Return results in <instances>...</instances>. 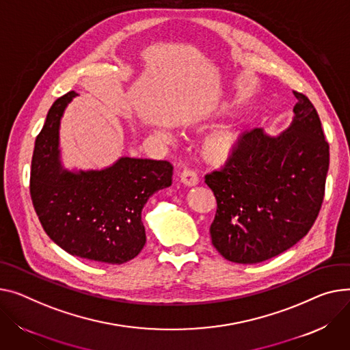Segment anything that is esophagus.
Segmentation results:
<instances>
[{"instance_id": "esophagus-1", "label": "esophagus", "mask_w": 350, "mask_h": 350, "mask_svg": "<svg viewBox=\"0 0 350 350\" xmlns=\"http://www.w3.org/2000/svg\"><path fill=\"white\" fill-rule=\"evenodd\" d=\"M180 181L185 185H189V187H193V185L198 184V176L196 172H193L190 169H185L180 173Z\"/></svg>"}]
</instances>
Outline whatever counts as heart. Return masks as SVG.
<instances>
[{
	"instance_id": "1",
	"label": "heart",
	"mask_w": 350,
	"mask_h": 350,
	"mask_svg": "<svg viewBox=\"0 0 350 350\" xmlns=\"http://www.w3.org/2000/svg\"><path fill=\"white\" fill-rule=\"evenodd\" d=\"M239 136L230 129H222L206 137L202 145V156L213 165H225L237 154Z\"/></svg>"
}]
</instances>
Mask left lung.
I'll return each mask as SVG.
<instances>
[{"instance_id":"left-lung-1","label":"left lung","mask_w":350,"mask_h":350,"mask_svg":"<svg viewBox=\"0 0 350 350\" xmlns=\"http://www.w3.org/2000/svg\"><path fill=\"white\" fill-rule=\"evenodd\" d=\"M291 125L277 136L245 132L237 154L205 176L217 198L209 228L229 262L253 265L274 258L304 238L325 194L329 145L312 103L294 91Z\"/></svg>"}]
</instances>
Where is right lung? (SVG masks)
I'll list each match as a JSON object with an SVG mask.
<instances>
[{"instance_id":"add662e5","label":"right lung","mask_w":350,"mask_h":350,"mask_svg":"<svg viewBox=\"0 0 350 350\" xmlns=\"http://www.w3.org/2000/svg\"><path fill=\"white\" fill-rule=\"evenodd\" d=\"M68 91L51 107L36 137L31 198L48 237L77 258L122 265L146 243L142 209L156 191L172 185L166 160L120 157L103 170H66L60 161L59 128Z\"/></svg>"}]
</instances>
